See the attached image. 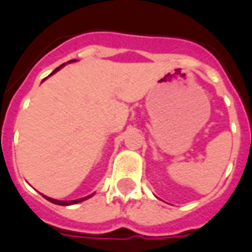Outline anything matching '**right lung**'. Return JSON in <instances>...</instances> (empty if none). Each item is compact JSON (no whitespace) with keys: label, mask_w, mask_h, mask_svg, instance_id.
Instances as JSON below:
<instances>
[{"label":"right lung","mask_w":252,"mask_h":252,"mask_svg":"<svg viewBox=\"0 0 252 252\" xmlns=\"http://www.w3.org/2000/svg\"><path fill=\"white\" fill-rule=\"evenodd\" d=\"M70 62H74V61H70ZM64 64H66V63H63L62 66H59V67H58V68H55V70H54V71L51 72V75H52V74H54V72H57L58 70H59V68H62V67L64 66ZM92 195H93V194L88 195V197H83V198H78V200H72V201L54 200V198H50V197H47V195H44V197H46V200H48V201H50V202H52V204H57V205H74V204H78V202H82V201L88 200V198H90Z\"/></svg>","instance_id":"right-lung-1"}]
</instances>
